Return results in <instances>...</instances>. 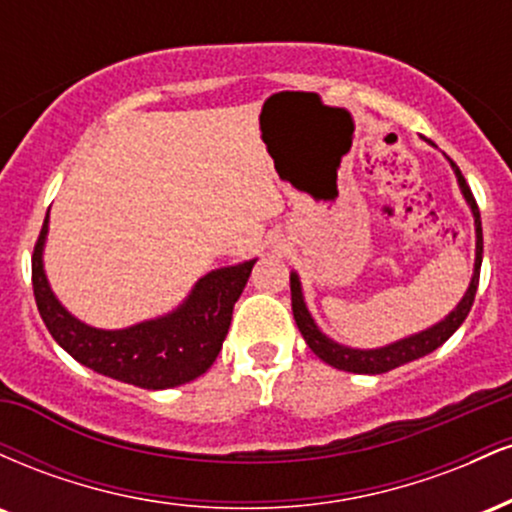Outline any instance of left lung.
Wrapping results in <instances>:
<instances>
[{
  "mask_svg": "<svg viewBox=\"0 0 512 512\" xmlns=\"http://www.w3.org/2000/svg\"><path fill=\"white\" fill-rule=\"evenodd\" d=\"M450 161V158H448ZM452 170H455L457 185H460V192L467 202V207L472 209L474 216V233H477V250H474V272H472V281H469L467 291H464L462 301L450 310L443 320L436 322V325L426 327V330L409 334V337L397 339V342L378 346V349H354V346H346L334 342L332 337H327L325 332L317 327V322L310 315L308 305H305L303 298V286H301V276L296 272H291V308H293V320H296L298 330H301L305 344L310 346V351L317 358H322L325 363H330L332 368L346 370V373H366V375H378V373H387V370L404 366V363L416 361V358L431 354L436 351L438 346H443L452 334L457 332V327L462 325L464 317L469 315L472 310L474 296H477V286H479V269H481V252H484V236H481V216H479V207L474 202L472 190H469L467 180L462 178L460 168L450 161Z\"/></svg>",
  "mask_w": 512,
  "mask_h": 512,
  "instance_id": "1",
  "label": "left lung"
}]
</instances>
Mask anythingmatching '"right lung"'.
I'll use <instances>...</instances> for the list:
<instances>
[{
  "instance_id": "right-lung-1",
  "label": "right lung",
  "mask_w": 512,
  "mask_h": 512,
  "mask_svg": "<svg viewBox=\"0 0 512 512\" xmlns=\"http://www.w3.org/2000/svg\"><path fill=\"white\" fill-rule=\"evenodd\" d=\"M48 226L50 211L33 252V293L45 327L69 356L105 378L144 390H168L207 373L219 356L233 305L257 260L211 269L166 315L122 330H101L74 317L52 291L43 264Z\"/></svg>"
}]
</instances>
